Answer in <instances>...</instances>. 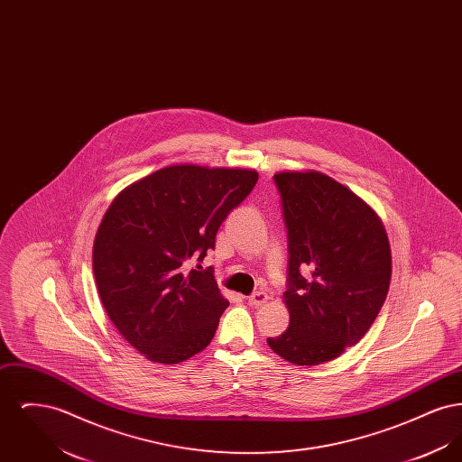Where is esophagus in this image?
<instances>
[{"instance_id": "esophagus-1", "label": "esophagus", "mask_w": 462, "mask_h": 462, "mask_svg": "<svg viewBox=\"0 0 462 462\" xmlns=\"http://www.w3.org/2000/svg\"><path fill=\"white\" fill-rule=\"evenodd\" d=\"M268 294L264 292V291H256L254 294H251L249 298H247V303L251 305V307H262V305H264L266 301H268Z\"/></svg>"}]
</instances>
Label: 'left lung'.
Returning <instances> with one entry per match:
<instances>
[{
	"mask_svg": "<svg viewBox=\"0 0 462 462\" xmlns=\"http://www.w3.org/2000/svg\"><path fill=\"white\" fill-rule=\"evenodd\" d=\"M289 241V328L268 346L296 365H320L356 345L384 305L392 249L373 208L315 170L273 175Z\"/></svg>",
	"mask_w": 462,
	"mask_h": 462,
	"instance_id": "8db88e82",
	"label": "left lung"
}]
</instances>
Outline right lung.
<instances>
[{"label": "right lung", "instance_id": "add662e5", "mask_svg": "<svg viewBox=\"0 0 462 462\" xmlns=\"http://www.w3.org/2000/svg\"><path fill=\"white\" fill-rule=\"evenodd\" d=\"M256 181V170L171 164L110 202L93 242L95 282L116 329L147 360L171 365L211 343L228 301L211 270L183 264L215 249Z\"/></svg>", "mask_w": 462, "mask_h": 462}]
</instances>
